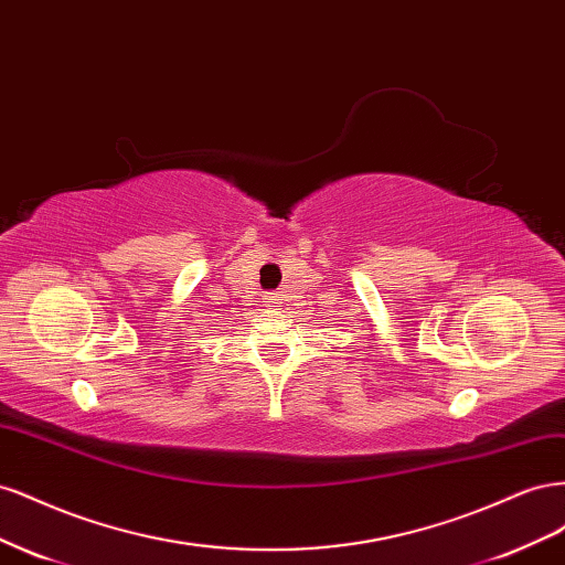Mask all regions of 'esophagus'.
I'll use <instances>...</instances> for the list:
<instances>
[{
    "label": "esophagus",
    "instance_id": "obj_1",
    "mask_svg": "<svg viewBox=\"0 0 565 565\" xmlns=\"http://www.w3.org/2000/svg\"><path fill=\"white\" fill-rule=\"evenodd\" d=\"M280 303H282V295H278V292H266L264 295V306H268V309H278Z\"/></svg>",
    "mask_w": 565,
    "mask_h": 565
}]
</instances>
